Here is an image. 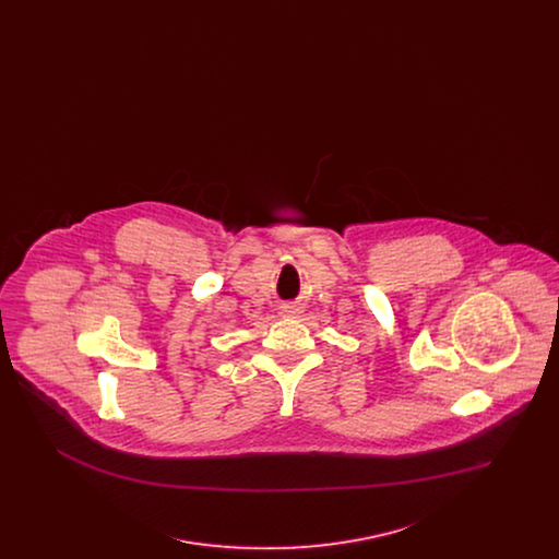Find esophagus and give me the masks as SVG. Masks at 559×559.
I'll return each mask as SVG.
<instances>
[{
    "instance_id": "1",
    "label": "esophagus",
    "mask_w": 559,
    "mask_h": 559,
    "mask_svg": "<svg viewBox=\"0 0 559 559\" xmlns=\"http://www.w3.org/2000/svg\"><path fill=\"white\" fill-rule=\"evenodd\" d=\"M287 314H295V308H289V310H287Z\"/></svg>"
}]
</instances>
